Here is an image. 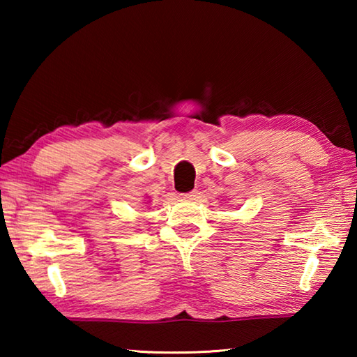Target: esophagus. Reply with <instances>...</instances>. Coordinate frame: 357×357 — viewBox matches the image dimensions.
Instances as JSON below:
<instances>
[{
  "instance_id": "obj_1",
  "label": "esophagus",
  "mask_w": 357,
  "mask_h": 357,
  "mask_svg": "<svg viewBox=\"0 0 357 357\" xmlns=\"http://www.w3.org/2000/svg\"><path fill=\"white\" fill-rule=\"evenodd\" d=\"M200 195H202V192H200V190H198V189H193L192 192L185 193L184 198H187V200H197V198H200Z\"/></svg>"
}]
</instances>
